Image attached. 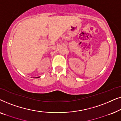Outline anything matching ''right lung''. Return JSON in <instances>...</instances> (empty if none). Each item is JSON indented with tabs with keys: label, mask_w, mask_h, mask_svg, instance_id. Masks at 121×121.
<instances>
[{
	"label": "right lung",
	"mask_w": 121,
	"mask_h": 121,
	"mask_svg": "<svg viewBox=\"0 0 121 121\" xmlns=\"http://www.w3.org/2000/svg\"><path fill=\"white\" fill-rule=\"evenodd\" d=\"M39 78V77H36V78Z\"/></svg>",
	"instance_id": "right-lung-1"
}]
</instances>
